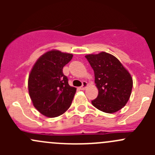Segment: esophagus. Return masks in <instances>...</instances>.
<instances>
[{
    "mask_svg": "<svg viewBox=\"0 0 155 155\" xmlns=\"http://www.w3.org/2000/svg\"><path fill=\"white\" fill-rule=\"evenodd\" d=\"M87 86V83L86 82H82V85L79 88L81 89V90H85V88H86V87Z\"/></svg>",
    "mask_w": 155,
    "mask_h": 155,
    "instance_id": "34e87169",
    "label": "esophagus"
}]
</instances>
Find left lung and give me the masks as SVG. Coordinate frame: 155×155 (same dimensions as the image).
Wrapping results in <instances>:
<instances>
[{
	"mask_svg": "<svg viewBox=\"0 0 155 155\" xmlns=\"http://www.w3.org/2000/svg\"><path fill=\"white\" fill-rule=\"evenodd\" d=\"M85 58L94 72L98 96L92 105L107 113L122 109L131 94L133 79L118 58L109 53L87 54Z\"/></svg>",
	"mask_w": 155,
	"mask_h": 155,
	"instance_id": "8db88e82",
	"label": "left lung"
}]
</instances>
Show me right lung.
Segmentation results:
<instances>
[{
    "label": "right lung",
    "mask_w": 155,
    "mask_h": 155,
    "mask_svg": "<svg viewBox=\"0 0 155 155\" xmlns=\"http://www.w3.org/2000/svg\"><path fill=\"white\" fill-rule=\"evenodd\" d=\"M72 58V54L51 50L37 61L30 73V97L34 107L45 116H59L71 105L76 88L69 85L63 68Z\"/></svg>",
    "instance_id": "obj_1"
}]
</instances>
